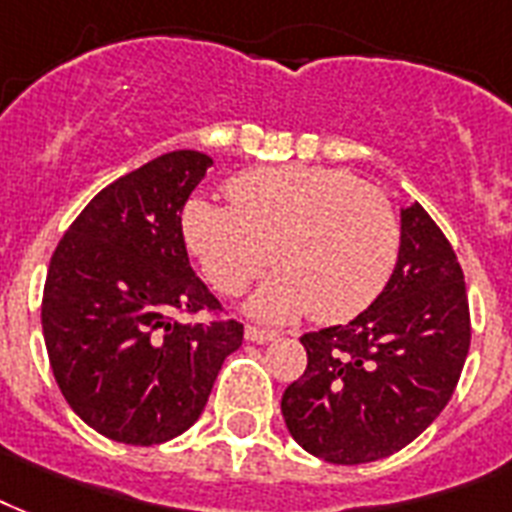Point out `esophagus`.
<instances>
[{
  "instance_id": "1",
  "label": "esophagus",
  "mask_w": 512,
  "mask_h": 512,
  "mask_svg": "<svg viewBox=\"0 0 512 512\" xmlns=\"http://www.w3.org/2000/svg\"><path fill=\"white\" fill-rule=\"evenodd\" d=\"M245 339L248 342H256V344H267L272 339H277L275 331H267V328H256V326H248L245 328Z\"/></svg>"
}]
</instances>
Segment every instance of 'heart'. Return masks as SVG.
Segmentation results:
<instances>
[{
    "instance_id": "obj_1",
    "label": "heart",
    "mask_w": 512,
    "mask_h": 512,
    "mask_svg": "<svg viewBox=\"0 0 512 512\" xmlns=\"http://www.w3.org/2000/svg\"><path fill=\"white\" fill-rule=\"evenodd\" d=\"M232 205L192 197L181 213L186 248L224 296L277 269L248 301L253 318L288 323L310 312L342 323L390 283L400 221L379 189L339 168L245 170L227 184Z\"/></svg>"
}]
</instances>
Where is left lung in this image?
Segmentation results:
<instances>
[{
  "label": "left lung",
  "instance_id": "8db88e82",
  "mask_svg": "<svg viewBox=\"0 0 512 512\" xmlns=\"http://www.w3.org/2000/svg\"><path fill=\"white\" fill-rule=\"evenodd\" d=\"M301 344L307 371L280 408L304 451L363 465L433 425L465 366L470 310L457 253L419 202L400 208L398 264L371 307Z\"/></svg>",
  "mask_w": 512,
  "mask_h": 512
}]
</instances>
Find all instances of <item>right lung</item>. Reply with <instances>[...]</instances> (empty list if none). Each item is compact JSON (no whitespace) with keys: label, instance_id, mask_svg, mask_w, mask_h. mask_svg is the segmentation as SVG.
<instances>
[{"label":"right lung","instance_id":"obj_1","mask_svg":"<svg viewBox=\"0 0 512 512\" xmlns=\"http://www.w3.org/2000/svg\"><path fill=\"white\" fill-rule=\"evenodd\" d=\"M213 160L181 149L95 194L55 248L42 334L63 398L95 433L130 446L176 438L200 419L235 320L181 323L219 310L194 275L181 213Z\"/></svg>","mask_w":512,"mask_h":512}]
</instances>
